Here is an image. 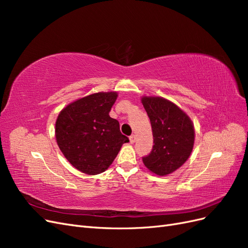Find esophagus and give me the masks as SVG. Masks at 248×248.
I'll return each mask as SVG.
<instances>
[{"label": "esophagus", "mask_w": 248, "mask_h": 248, "mask_svg": "<svg viewBox=\"0 0 248 248\" xmlns=\"http://www.w3.org/2000/svg\"><path fill=\"white\" fill-rule=\"evenodd\" d=\"M129 140H130V144H133V142L137 140V136H136V134H131V136L129 137Z\"/></svg>", "instance_id": "34e87169"}]
</instances>
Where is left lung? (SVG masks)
<instances>
[{"instance_id":"left-lung-1","label":"left lung","mask_w":248,"mask_h":248,"mask_svg":"<svg viewBox=\"0 0 248 248\" xmlns=\"http://www.w3.org/2000/svg\"><path fill=\"white\" fill-rule=\"evenodd\" d=\"M140 101L151 122L154 142L142 162L153 174L168 176L189 158L196 138L193 123L183 109L163 97L142 96Z\"/></svg>"}]
</instances>
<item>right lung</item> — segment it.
Instances as JSON below:
<instances>
[{
  "mask_svg": "<svg viewBox=\"0 0 248 248\" xmlns=\"http://www.w3.org/2000/svg\"><path fill=\"white\" fill-rule=\"evenodd\" d=\"M117 92L93 93L66 106L58 115L57 144L72 166L87 175H98L109 168L124 142L129 140L109 117Z\"/></svg>",
  "mask_w": 248,
  "mask_h": 248,
  "instance_id": "1",
  "label": "right lung"
}]
</instances>
